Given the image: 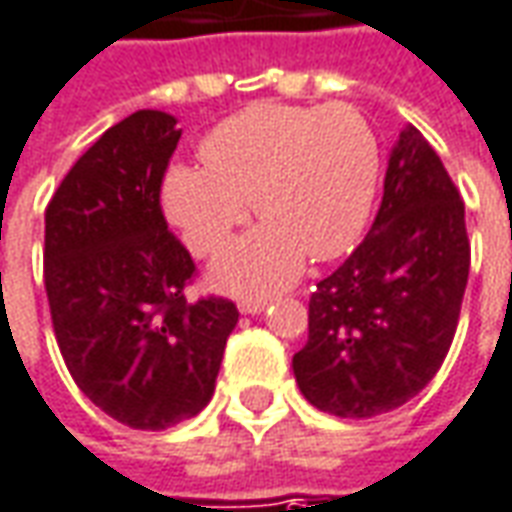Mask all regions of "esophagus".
<instances>
[{
	"instance_id": "34e87169",
	"label": "esophagus",
	"mask_w": 512,
	"mask_h": 512,
	"mask_svg": "<svg viewBox=\"0 0 512 512\" xmlns=\"http://www.w3.org/2000/svg\"><path fill=\"white\" fill-rule=\"evenodd\" d=\"M269 305V300H241V314H260L263 308Z\"/></svg>"
}]
</instances>
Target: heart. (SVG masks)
Segmentation results:
<instances>
[{"instance_id": "obj_1", "label": "heart", "mask_w": 512, "mask_h": 512, "mask_svg": "<svg viewBox=\"0 0 512 512\" xmlns=\"http://www.w3.org/2000/svg\"><path fill=\"white\" fill-rule=\"evenodd\" d=\"M201 165L165 176V212L196 255H212L252 201L266 224L215 260L212 283L266 297L297 280L305 255L333 260L358 241L378 190L381 148L353 106L255 103L212 128Z\"/></svg>"}]
</instances>
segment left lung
Listing matches in <instances>:
<instances>
[{
    "label": "left lung",
    "mask_w": 512,
    "mask_h": 512,
    "mask_svg": "<svg viewBox=\"0 0 512 512\" xmlns=\"http://www.w3.org/2000/svg\"><path fill=\"white\" fill-rule=\"evenodd\" d=\"M468 269L460 190L406 125L367 238L308 302V342L291 361L305 401L336 417H375L412 401L454 342Z\"/></svg>",
    "instance_id": "8db88e82"
}]
</instances>
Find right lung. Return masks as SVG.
I'll return each mask as SVG.
<instances>
[{
  "label": "right lung",
  "mask_w": 512,
  "mask_h": 512,
  "mask_svg": "<svg viewBox=\"0 0 512 512\" xmlns=\"http://www.w3.org/2000/svg\"><path fill=\"white\" fill-rule=\"evenodd\" d=\"M182 131L134 111L72 165L44 212V285L66 370L117 423L162 431L215 392L235 302L184 288L196 263L168 229L159 190Z\"/></svg>",
  "instance_id": "add662e5"
}]
</instances>
